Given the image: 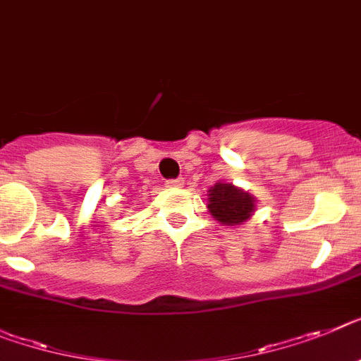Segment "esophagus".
Wrapping results in <instances>:
<instances>
[{"instance_id": "34e87169", "label": "esophagus", "mask_w": 361, "mask_h": 361, "mask_svg": "<svg viewBox=\"0 0 361 361\" xmlns=\"http://www.w3.org/2000/svg\"><path fill=\"white\" fill-rule=\"evenodd\" d=\"M183 181H185L183 178H174V180L166 181V185H169V187H181V185H183Z\"/></svg>"}]
</instances>
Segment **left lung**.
Masks as SVG:
<instances>
[{"label": "left lung", "mask_w": 361, "mask_h": 361, "mask_svg": "<svg viewBox=\"0 0 361 361\" xmlns=\"http://www.w3.org/2000/svg\"><path fill=\"white\" fill-rule=\"evenodd\" d=\"M207 207L218 222L237 226L251 216L255 200L231 183H216L209 190Z\"/></svg>", "instance_id": "obj_1"}]
</instances>
